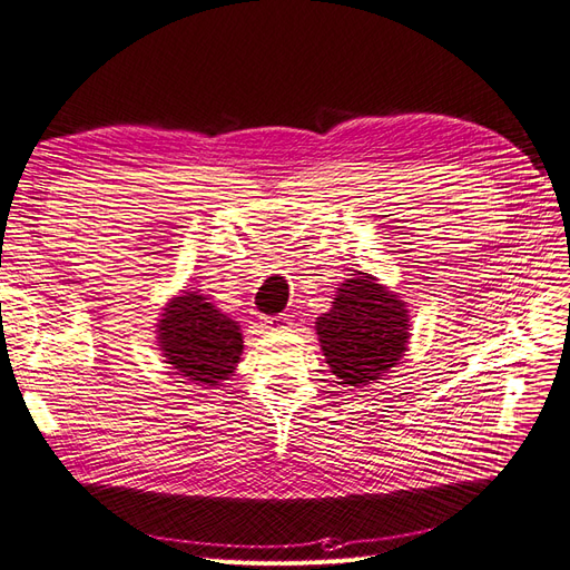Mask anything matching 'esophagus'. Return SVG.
<instances>
[{
    "label": "esophagus",
    "instance_id": "esophagus-1",
    "mask_svg": "<svg viewBox=\"0 0 570 570\" xmlns=\"http://www.w3.org/2000/svg\"><path fill=\"white\" fill-rule=\"evenodd\" d=\"M264 327H268V331H287V327H292V318L287 314L268 316L264 318Z\"/></svg>",
    "mask_w": 570,
    "mask_h": 570
}]
</instances>
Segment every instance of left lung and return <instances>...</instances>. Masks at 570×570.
<instances>
[{
	"label": "left lung",
	"instance_id": "1",
	"mask_svg": "<svg viewBox=\"0 0 570 570\" xmlns=\"http://www.w3.org/2000/svg\"><path fill=\"white\" fill-rule=\"evenodd\" d=\"M316 318L321 352L340 385L364 390L383 381L409 350L411 316L400 292L371 273H352Z\"/></svg>",
	"mask_w": 570,
	"mask_h": 570
}]
</instances>
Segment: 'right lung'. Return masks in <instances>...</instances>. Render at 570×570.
<instances>
[{"instance_id": "1", "label": "right lung", "mask_w": 570, "mask_h": 570, "mask_svg": "<svg viewBox=\"0 0 570 570\" xmlns=\"http://www.w3.org/2000/svg\"><path fill=\"white\" fill-rule=\"evenodd\" d=\"M157 347L164 364L199 387H216L235 373L245 342L239 323L202 289H180L161 308Z\"/></svg>"}]
</instances>
